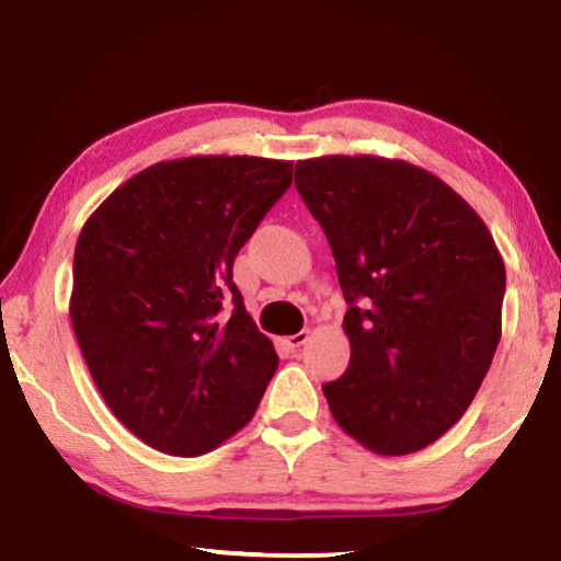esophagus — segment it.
<instances>
[{
    "mask_svg": "<svg viewBox=\"0 0 561 561\" xmlns=\"http://www.w3.org/2000/svg\"><path fill=\"white\" fill-rule=\"evenodd\" d=\"M306 341H308V331H300V333H293V335H288V339L283 341V343H286V346H288L290 351H296V348L304 346Z\"/></svg>",
    "mask_w": 561,
    "mask_h": 561,
    "instance_id": "1",
    "label": "esophagus"
}]
</instances>
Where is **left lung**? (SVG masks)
<instances>
[{
  "mask_svg": "<svg viewBox=\"0 0 561 561\" xmlns=\"http://www.w3.org/2000/svg\"><path fill=\"white\" fill-rule=\"evenodd\" d=\"M348 310L351 364L323 383L348 436L383 456L424 449L463 416L502 339L504 261L444 180L403 160L296 162Z\"/></svg>",
  "mask_w": 561,
  "mask_h": 561,
  "instance_id": "1",
  "label": "left lung"
}]
</instances>
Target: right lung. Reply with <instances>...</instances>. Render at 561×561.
<instances>
[{
  "instance_id": "obj_1",
  "label": "right lung",
  "mask_w": 561,
  "mask_h": 561,
  "mask_svg": "<svg viewBox=\"0 0 561 561\" xmlns=\"http://www.w3.org/2000/svg\"><path fill=\"white\" fill-rule=\"evenodd\" d=\"M293 162L197 154L137 172L77 238L70 318L110 411L152 449L201 456L243 428L278 368L232 261Z\"/></svg>"
}]
</instances>
